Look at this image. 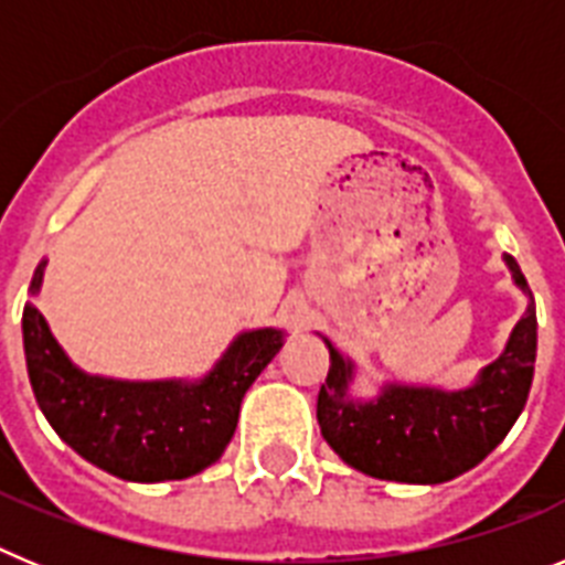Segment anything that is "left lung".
Segmentation results:
<instances>
[{
    "mask_svg": "<svg viewBox=\"0 0 565 565\" xmlns=\"http://www.w3.org/2000/svg\"><path fill=\"white\" fill-rule=\"evenodd\" d=\"M526 311L495 362L458 391L433 384L387 382L373 398H353L356 362L328 337L326 384L319 387L317 422L322 438L348 467L398 483H444L478 467L507 438L529 398L537 356L535 299L515 257L503 254Z\"/></svg>",
    "mask_w": 565,
    "mask_h": 565,
    "instance_id": "1",
    "label": "left lung"
}]
</instances>
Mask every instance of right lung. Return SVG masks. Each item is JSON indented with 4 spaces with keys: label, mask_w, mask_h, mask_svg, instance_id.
Here are the masks:
<instances>
[{
    "label": "right lung",
    "mask_w": 565,
    "mask_h": 565,
    "mask_svg": "<svg viewBox=\"0 0 565 565\" xmlns=\"http://www.w3.org/2000/svg\"><path fill=\"white\" fill-rule=\"evenodd\" d=\"M44 266L47 259L33 271L30 297L42 291ZM22 339L30 387L58 438L109 476L158 483L198 476L223 456L237 427L239 402L286 344V331H243L206 376L154 382L84 373L30 299Z\"/></svg>",
    "instance_id": "obj_1"
}]
</instances>
